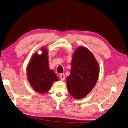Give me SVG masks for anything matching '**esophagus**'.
<instances>
[{"mask_svg":"<svg viewBox=\"0 0 128 128\" xmlns=\"http://www.w3.org/2000/svg\"><path fill=\"white\" fill-rule=\"evenodd\" d=\"M60 78L62 80H65V74H60Z\"/></svg>","mask_w":128,"mask_h":128,"instance_id":"34e87169","label":"esophagus"}]
</instances>
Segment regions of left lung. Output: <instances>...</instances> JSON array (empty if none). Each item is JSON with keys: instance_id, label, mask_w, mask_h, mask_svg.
<instances>
[{"instance_id": "left-lung-1", "label": "left lung", "mask_w": 128, "mask_h": 128, "mask_svg": "<svg viewBox=\"0 0 128 128\" xmlns=\"http://www.w3.org/2000/svg\"><path fill=\"white\" fill-rule=\"evenodd\" d=\"M71 66L66 78L68 90L74 98H82L96 86L100 72L98 63L88 48L80 46L73 54Z\"/></svg>"}]
</instances>
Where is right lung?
<instances>
[{"label": "right lung", "mask_w": 128, "mask_h": 128, "mask_svg": "<svg viewBox=\"0 0 128 128\" xmlns=\"http://www.w3.org/2000/svg\"><path fill=\"white\" fill-rule=\"evenodd\" d=\"M42 54L34 53L27 67V79L34 90L41 94L50 90L54 82L58 78L49 67L48 50L46 46L41 48Z\"/></svg>", "instance_id": "right-lung-1"}]
</instances>
